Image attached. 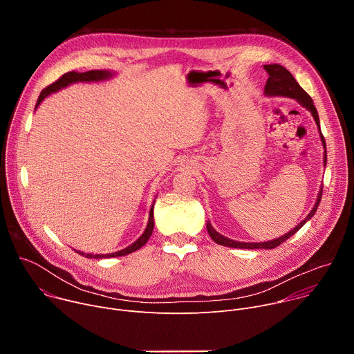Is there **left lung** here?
Wrapping results in <instances>:
<instances>
[{
    "label": "left lung",
    "mask_w": 354,
    "mask_h": 354,
    "mask_svg": "<svg viewBox=\"0 0 354 354\" xmlns=\"http://www.w3.org/2000/svg\"><path fill=\"white\" fill-rule=\"evenodd\" d=\"M263 68L268 71L269 74V78L266 81V85H265V93L268 96H287V97H292L295 99L297 102H299L302 106L307 108L311 115L314 116L315 119V123L318 126V130H319V136H321V141L324 144V148H325V156H324V164H326V144H325V138L321 133V127H319V116H318V112H317V108L314 106V102L311 96L302 89L299 86V84L295 81V78L292 77V74L284 68L283 66L280 64H266L263 66ZM321 197H322V187L318 193V198L315 201V206L314 209L310 212V214L306 217V220H302L295 228H292L290 232H287L286 235L280 236V238H276L273 241H268V242H258V243H254V242H238V241H232L221 234H218L213 225L210 224V221H207V231H209V235L212 236V239L214 242H217L218 245H223V246H230V248H239V249H273L276 246H279L281 242L287 241L291 235H294L302 225H304L317 212L318 206H319V201H321Z\"/></svg>",
    "instance_id": "8db88e82"
}]
</instances>
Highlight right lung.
<instances>
[{"label":"right lung","mask_w":354,"mask_h":354,"mask_svg":"<svg viewBox=\"0 0 354 354\" xmlns=\"http://www.w3.org/2000/svg\"><path fill=\"white\" fill-rule=\"evenodd\" d=\"M113 74L111 71H106V70H91V71H86V73H77V71H70V73H66L64 75H62L56 82H53L52 85L46 86L39 97H37V102H36V108L40 105L41 100L50 95L52 92H56L73 82H78V81H82V82H91V81H102V80H108L111 78ZM35 108V109H36ZM154 205L153 207H151V212H149V217H148V224H147V228L145 231L142 232V235L136 241L133 242L130 246L122 249V250H118L115 252V254H106V255H92V254H84V252H80V250H75L77 254L85 257V258H93V259H99V258H116V257H124V255H129L131 254V252H136L137 249H140L142 245H145V242L149 239L151 234H153V230H154Z\"/></svg>","instance_id":"1"}]
</instances>
